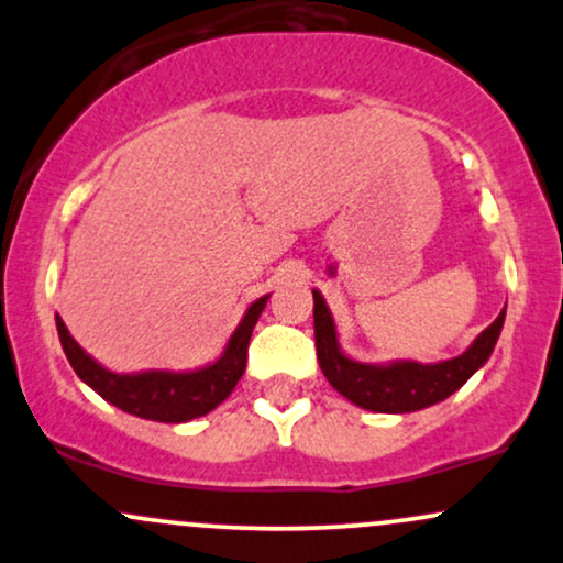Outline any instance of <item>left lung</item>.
<instances>
[{"label":"left lung","mask_w":563,"mask_h":563,"mask_svg":"<svg viewBox=\"0 0 563 563\" xmlns=\"http://www.w3.org/2000/svg\"><path fill=\"white\" fill-rule=\"evenodd\" d=\"M314 296V346H318V363L331 380V386L354 405L376 412H412L423 407L442 402L452 391L461 389L479 367L487 363L500 335L506 309L479 339L471 344L461 357L437 365L418 363H394V365H363L341 354L335 344V325L325 301L318 290Z\"/></svg>","instance_id":"8db88e82"}]
</instances>
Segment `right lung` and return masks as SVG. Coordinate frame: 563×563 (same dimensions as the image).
Returning <instances> with one entry per match:
<instances>
[{
	"label": "right lung",
	"mask_w": 563,
	"mask_h": 563,
	"mask_svg": "<svg viewBox=\"0 0 563 563\" xmlns=\"http://www.w3.org/2000/svg\"><path fill=\"white\" fill-rule=\"evenodd\" d=\"M269 296H262L245 312V318L238 331L232 333L228 349L214 365L200 367L196 373H134V376H119V373L106 371L97 365L84 349L70 339L68 328L57 318V333H60L63 352H66L70 367L76 371L84 384H89L102 399L121 407L124 412H132L137 418L158 423H185L192 418L206 416L214 410L219 402L230 397L235 384L241 380L249 360V341L260 320L264 303Z\"/></svg>",
	"instance_id": "1"
}]
</instances>
